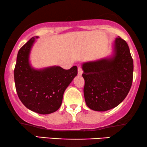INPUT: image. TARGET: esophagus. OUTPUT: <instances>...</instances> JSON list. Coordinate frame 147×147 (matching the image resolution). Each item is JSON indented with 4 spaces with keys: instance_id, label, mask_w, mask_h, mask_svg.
I'll return each mask as SVG.
<instances>
[{
    "instance_id": "obj_1",
    "label": "esophagus",
    "mask_w": 147,
    "mask_h": 147,
    "mask_svg": "<svg viewBox=\"0 0 147 147\" xmlns=\"http://www.w3.org/2000/svg\"><path fill=\"white\" fill-rule=\"evenodd\" d=\"M82 73H83V70L80 67H78V76H82Z\"/></svg>"
}]
</instances>
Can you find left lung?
Listing matches in <instances>:
<instances>
[{
  "instance_id": "1",
  "label": "left lung",
  "mask_w": 147,
  "mask_h": 147,
  "mask_svg": "<svg viewBox=\"0 0 147 147\" xmlns=\"http://www.w3.org/2000/svg\"><path fill=\"white\" fill-rule=\"evenodd\" d=\"M133 59L126 42L116 38L112 57L82 64L85 101L90 109L104 112L125 99L133 78Z\"/></svg>"
}]
</instances>
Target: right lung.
<instances>
[{
  "label": "right lung",
  "instance_id": "right-lung-1",
  "mask_svg": "<svg viewBox=\"0 0 147 147\" xmlns=\"http://www.w3.org/2000/svg\"><path fill=\"white\" fill-rule=\"evenodd\" d=\"M30 39L17 54L14 70L15 88L20 100L31 111L49 114L61 105L63 93L78 74L77 66L64 69L52 66L35 69L29 63V53L35 39Z\"/></svg>",
  "mask_w": 147,
  "mask_h": 147
}]
</instances>
